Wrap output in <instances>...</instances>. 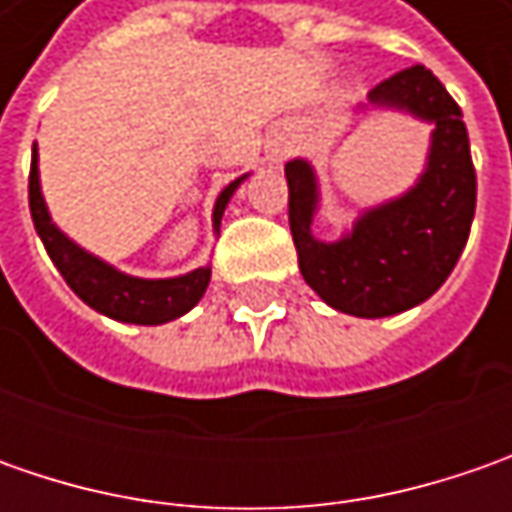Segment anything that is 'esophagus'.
<instances>
[{
	"mask_svg": "<svg viewBox=\"0 0 512 512\" xmlns=\"http://www.w3.org/2000/svg\"><path fill=\"white\" fill-rule=\"evenodd\" d=\"M279 159H282V150H276V162H279Z\"/></svg>",
	"mask_w": 512,
	"mask_h": 512,
	"instance_id": "esophagus-1",
	"label": "esophagus"
}]
</instances>
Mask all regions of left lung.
<instances>
[{
	"mask_svg": "<svg viewBox=\"0 0 512 512\" xmlns=\"http://www.w3.org/2000/svg\"><path fill=\"white\" fill-rule=\"evenodd\" d=\"M373 113H399L433 128L424 168L399 196L362 207L339 239L313 233L322 210L316 168L307 159L285 165L299 270L325 305L359 319H384L427 302L453 273L476 213L462 110L430 70L413 65L376 85L353 116Z\"/></svg>",
	"mask_w": 512,
	"mask_h": 512,
	"instance_id": "obj_1",
	"label": "left lung"
}]
</instances>
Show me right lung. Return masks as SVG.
<instances>
[{"label":"right lung","mask_w":512,"mask_h":512,"mask_svg":"<svg viewBox=\"0 0 512 512\" xmlns=\"http://www.w3.org/2000/svg\"><path fill=\"white\" fill-rule=\"evenodd\" d=\"M247 176L250 173L233 179L230 185L219 190L216 205H213V233H219L227 205ZM28 199L33 227L48 250L50 262L62 273L70 290L96 313L108 316L113 322H125V325H165V322L185 316L187 310H193L205 296L207 285H210V265L193 267L182 276L145 279V276H133V273L119 270L116 265L105 262L102 256L73 242L50 216L45 193H42V179H39L36 142H33V162H30Z\"/></svg>","instance_id":"add662e5"}]
</instances>
